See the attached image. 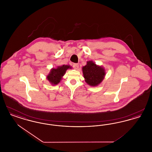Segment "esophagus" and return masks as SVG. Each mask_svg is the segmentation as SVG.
<instances>
[{
    "instance_id": "obj_1",
    "label": "esophagus",
    "mask_w": 152,
    "mask_h": 152,
    "mask_svg": "<svg viewBox=\"0 0 152 152\" xmlns=\"http://www.w3.org/2000/svg\"><path fill=\"white\" fill-rule=\"evenodd\" d=\"M73 68L75 69H77L79 68V64H76V63H74L72 64Z\"/></svg>"
}]
</instances>
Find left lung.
I'll use <instances>...</instances> for the list:
<instances>
[{"mask_svg": "<svg viewBox=\"0 0 152 152\" xmlns=\"http://www.w3.org/2000/svg\"><path fill=\"white\" fill-rule=\"evenodd\" d=\"M84 77L89 86H97L104 78L105 72L103 68L98 66L92 61L87 62V64L83 67Z\"/></svg>", "mask_w": 152, "mask_h": 152, "instance_id": "8db88e82", "label": "left lung"}]
</instances>
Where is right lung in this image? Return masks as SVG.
<instances>
[{"label": "right lung", "mask_w": 152, "mask_h": 152, "mask_svg": "<svg viewBox=\"0 0 152 152\" xmlns=\"http://www.w3.org/2000/svg\"><path fill=\"white\" fill-rule=\"evenodd\" d=\"M68 68H71V67L69 65H63L58 66L56 69H52L50 74L47 76V79L53 85L58 84Z\"/></svg>", "instance_id": "obj_1"}]
</instances>
